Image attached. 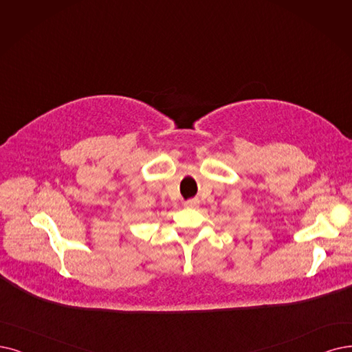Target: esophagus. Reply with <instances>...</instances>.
Listing matches in <instances>:
<instances>
[{
    "mask_svg": "<svg viewBox=\"0 0 352 352\" xmlns=\"http://www.w3.org/2000/svg\"><path fill=\"white\" fill-rule=\"evenodd\" d=\"M198 204H199V201H198V199H189V201H185V204H184V205H185L186 208H195V206L198 205Z\"/></svg>",
    "mask_w": 352,
    "mask_h": 352,
    "instance_id": "34e87169",
    "label": "esophagus"
}]
</instances>
